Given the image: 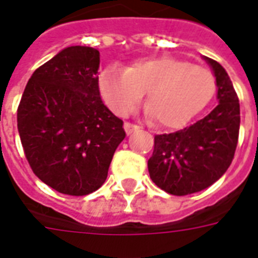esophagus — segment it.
<instances>
[{
    "instance_id": "34e87169",
    "label": "esophagus",
    "mask_w": 258,
    "mask_h": 258,
    "mask_svg": "<svg viewBox=\"0 0 258 258\" xmlns=\"http://www.w3.org/2000/svg\"><path fill=\"white\" fill-rule=\"evenodd\" d=\"M138 128L139 127L137 125V124L128 123V121H127V123H124V130H125V133H127V134H131L133 131H135V130H138Z\"/></svg>"
}]
</instances>
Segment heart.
Segmentation results:
<instances>
[{
	"label": "heart",
	"instance_id": "1",
	"mask_svg": "<svg viewBox=\"0 0 258 258\" xmlns=\"http://www.w3.org/2000/svg\"><path fill=\"white\" fill-rule=\"evenodd\" d=\"M102 100L117 116L137 109L148 91L149 113L164 128H179L201 112L213 97L216 82L211 71L175 57L141 58L121 71L100 75Z\"/></svg>",
	"mask_w": 258,
	"mask_h": 258
}]
</instances>
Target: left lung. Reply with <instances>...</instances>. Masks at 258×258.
<instances>
[{
    "instance_id": "obj_1",
    "label": "left lung",
    "mask_w": 258,
    "mask_h": 258,
    "mask_svg": "<svg viewBox=\"0 0 258 258\" xmlns=\"http://www.w3.org/2000/svg\"><path fill=\"white\" fill-rule=\"evenodd\" d=\"M205 60L216 76L219 105L186 128L156 135L148 161L152 180L172 196L198 192L219 180L232 163L238 145V95L226 70L217 61Z\"/></svg>"
}]
</instances>
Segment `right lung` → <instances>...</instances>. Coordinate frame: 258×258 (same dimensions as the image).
Returning a JSON list of instances; mask_svg holds the SVG:
<instances>
[{
    "mask_svg": "<svg viewBox=\"0 0 258 258\" xmlns=\"http://www.w3.org/2000/svg\"><path fill=\"white\" fill-rule=\"evenodd\" d=\"M100 51L70 46L35 70L17 108V130L32 172L56 191L81 197L98 190L123 120L104 105Z\"/></svg>",
    "mask_w": 258,
    "mask_h": 258,
    "instance_id": "add662e5",
    "label": "right lung"
}]
</instances>
